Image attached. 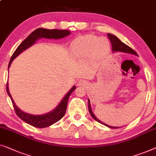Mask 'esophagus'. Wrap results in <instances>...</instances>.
Masks as SVG:
<instances>
[{"label": "esophagus", "mask_w": 156, "mask_h": 156, "mask_svg": "<svg viewBox=\"0 0 156 156\" xmlns=\"http://www.w3.org/2000/svg\"><path fill=\"white\" fill-rule=\"evenodd\" d=\"M86 85H87V82L83 80H80L77 83L78 86H85Z\"/></svg>", "instance_id": "esophagus-1"}]
</instances>
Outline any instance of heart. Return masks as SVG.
<instances>
[{"mask_svg":"<svg viewBox=\"0 0 156 156\" xmlns=\"http://www.w3.org/2000/svg\"><path fill=\"white\" fill-rule=\"evenodd\" d=\"M109 44L105 37L85 34L78 37L71 45V51L76 56H88L91 54L102 56L109 50Z\"/></svg>","mask_w":156,"mask_h":156,"instance_id":"obj_1","label":"heart"}]
</instances>
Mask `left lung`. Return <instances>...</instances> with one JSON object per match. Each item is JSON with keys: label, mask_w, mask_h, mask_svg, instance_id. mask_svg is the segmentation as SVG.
<instances>
[{"label": "left lung", "mask_w": 156, "mask_h": 156, "mask_svg": "<svg viewBox=\"0 0 156 156\" xmlns=\"http://www.w3.org/2000/svg\"><path fill=\"white\" fill-rule=\"evenodd\" d=\"M107 36H108L109 40H110V41H111L112 50V52H123V53H128V54H133V55L137 56L136 52L135 51H133L131 48L129 47V46H127L126 44H125L124 43H123L122 41L120 40L119 38H118V37L115 36V35L110 34V33H108L107 34ZM90 102V100L88 99V110H89L90 114V115L92 116V117H93L94 119L96 120V121L98 122L99 123H100V124H102L103 125H105V126L109 127V128H112V129L119 128V127H117V126H109V125L105 124L104 122H101L100 119H98V118L95 117V115L93 114V111H92L91 105Z\"/></svg>", "instance_id": "8db88e82"}]
</instances>
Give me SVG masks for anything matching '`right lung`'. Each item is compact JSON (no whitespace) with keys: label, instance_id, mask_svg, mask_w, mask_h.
Here are the masks:
<instances>
[{"label":"right lung","instance_id":"right-lung-1","mask_svg":"<svg viewBox=\"0 0 156 156\" xmlns=\"http://www.w3.org/2000/svg\"><path fill=\"white\" fill-rule=\"evenodd\" d=\"M69 34H71V32L66 30H48L44 29V28H38V29L35 30L18 46V47L17 48L14 53H13L11 58H10L9 64H8V69H9L12 61L20 54H21L22 52L33 45L38 39L41 38L58 39L64 38V37L69 36ZM76 88V87L75 85H73L71 87V89L62 98V100L58 103L56 108H54L53 110L48 113L44 114V115H35L25 112L22 111L20 109L18 108V107L15 105L14 100H13L12 96L10 93L9 89H8V83L6 85L7 93L12 101V105L14 107L15 113L17 114V115L27 124H29L34 127H37V128H44V127L51 126L54 123L59 121L64 116L66 111L68 100H69L71 94L75 90Z\"/></svg>","mask_w":156,"mask_h":156}]
</instances>
